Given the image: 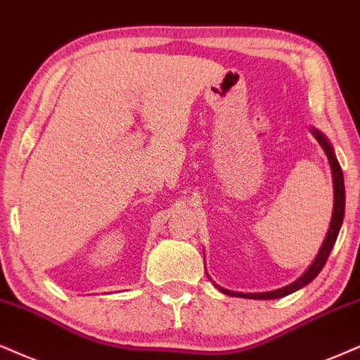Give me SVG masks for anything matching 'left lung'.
<instances>
[{"label":"left lung","instance_id":"8db88e82","mask_svg":"<svg viewBox=\"0 0 360 360\" xmlns=\"http://www.w3.org/2000/svg\"><path fill=\"white\" fill-rule=\"evenodd\" d=\"M312 135L316 136V140L321 143V146L323 148V152L327 155V160L330 163V170H332V184H334V210H332V220H330V227L327 230L326 238H323L321 250L316 259H314L312 264L309 265V269L297 278L295 282L288 283V285L277 288V290L272 292H262V294H242V292H232L227 290V288L219 287L220 292L224 294L232 295V297H243V299H260V300H269V299H281V297H285L292 292L299 290L314 281L317 277L319 272H321L323 265H326L327 259H329L332 247L337 240V235H339V230L342 227V220H344V210H345V188H344V175H342V168H340L339 162H337V157L334 153V148L329 143V140L322 135L321 131L316 130V128H310Z\"/></svg>","mask_w":360,"mask_h":360}]
</instances>
